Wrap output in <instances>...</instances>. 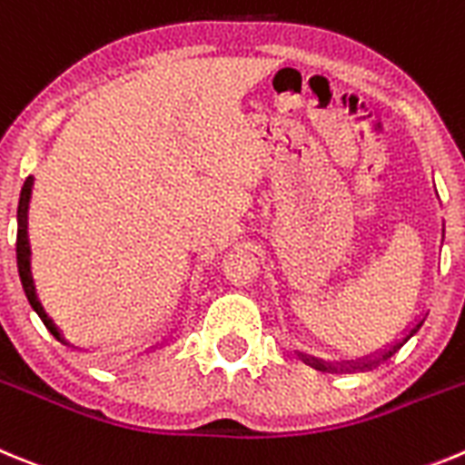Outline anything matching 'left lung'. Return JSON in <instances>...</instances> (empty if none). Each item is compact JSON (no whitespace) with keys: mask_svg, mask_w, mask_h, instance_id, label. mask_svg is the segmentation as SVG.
Instances as JSON below:
<instances>
[{"mask_svg":"<svg viewBox=\"0 0 465 465\" xmlns=\"http://www.w3.org/2000/svg\"><path fill=\"white\" fill-rule=\"evenodd\" d=\"M442 233H445V232H442ZM420 326H421V322H420V324L415 326V329H412V331H410V336H412V333H417V329H420ZM410 336H408V338H410ZM408 338H405V341H408ZM405 341H403V342H405ZM403 342H396V345L391 347V350H389V352H384V354H382V359L391 357V354H394L396 350H401V345H403ZM305 361H308V359H305ZM371 363H373V361H366V363H363V366H371ZM312 366H317V368H324V363H320V361H315V359H312Z\"/></svg>","mask_w":465,"mask_h":465,"instance_id":"left-lung-1","label":"left lung"}]
</instances>
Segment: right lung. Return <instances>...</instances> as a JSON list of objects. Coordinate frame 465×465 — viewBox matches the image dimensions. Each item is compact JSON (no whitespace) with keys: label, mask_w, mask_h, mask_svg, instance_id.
I'll return each mask as SVG.
<instances>
[{"label":"right lung","mask_w":465,"mask_h":465,"mask_svg":"<svg viewBox=\"0 0 465 465\" xmlns=\"http://www.w3.org/2000/svg\"><path fill=\"white\" fill-rule=\"evenodd\" d=\"M32 185H35V178L29 175L27 181H25L23 192H20V203H18V238H15V257H18V271H20V280H23V287H25V294H27V301L32 303L39 317L44 320V324L48 326V331L53 336L60 338L57 333L55 324L48 320V315L44 312L41 308L39 299H36V292H35V282H32V273H29V241H27V208H29V196H32ZM62 341V338H60Z\"/></svg>","instance_id":"obj_1"}]
</instances>
